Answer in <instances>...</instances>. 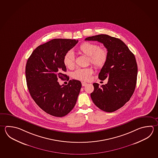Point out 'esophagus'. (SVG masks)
<instances>
[{"instance_id": "1", "label": "esophagus", "mask_w": 158, "mask_h": 158, "mask_svg": "<svg viewBox=\"0 0 158 158\" xmlns=\"http://www.w3.org/2000/svg\"><path fill=\"white\" fill-rule=\"evenodd\" d=\"M81 85H82V86H86V85H87V83H85V82L82 81V82H81Z\"/></svg>"}]
</instances>
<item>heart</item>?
<instances>
[{"mask_svg":"<svg viewBox=\"0 0 158 158\" xmlns=\"http://www.w3.org/2000/svg\"><path fill=\"white\" fill-rule=\"evenodd\" d=\"M77 51L81 54L88 57L89 63L97 68H103L107 61V50L106 48H99L98 45L95 44L84 42L79 46ZM63 62L68 68L72 69L74 68L75 57L72 51H68L66 52L63 58ZM93 73V70L90 68L77 69L73 73V77L77 80L88 81Z\"/></svg>","mask_w":158,"mask_h":158,"instance_id":"obj_1","label":"heart"}]
</instances>
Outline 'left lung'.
Segmentation results:
<instances>
[{"label":"left lung","instance_id":"1","mask_svg":"<svg viewBox=\"0 0 158 158\" xmlns=\"http://www.w3.org/2000/svg\"><path fill=\"white\" fill-rule=\"evenodd\" d=\"M86 41H97L107 49L108 59L99 73V79L107 83H93L91 98L97 107L112 112L123 107L131 98L136 85L137 65L135 57L123 42L107 35L88 37Z\"/></svg>","mask_w":158,"mask_h":158}]
</instances>
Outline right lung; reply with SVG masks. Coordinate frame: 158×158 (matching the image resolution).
<instances>
[{"label":"right lung","mask_w":158,"mask_h":158,"mask_svg":"<svg viewBox=\"0 0 158 158\" xmlns=\"http://www.w3.org/2000/svg\"><path fill=\"white\" fill-rule=\"evenodd\" d=\"M77 42L53 39L38 46L27 60L26 78L30 95L42 110L53 116L68 114L74 107L81 91L80 81L73 79L62 85L57 81L68 77L63 74L66 72L63 58ZM66 78L69 81V77Z\"/></svg>","instance_id":"obj_1"}]
</instances>
